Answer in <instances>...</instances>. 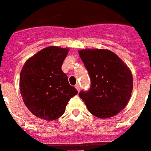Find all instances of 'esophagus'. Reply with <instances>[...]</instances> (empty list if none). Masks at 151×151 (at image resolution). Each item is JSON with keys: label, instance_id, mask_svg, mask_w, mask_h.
Masks as SVG:
<instances>
[{"label": "esophagus", "instance_id": "obj_1", "mask_svg": "<svg viewBox=\"0 0 151 151\" xmlns=\"http://www.w3.org/2000/svg\"><path fill=\"white\" fill-rule=\"evenodd\" d=\"M75 87H76V89L77 91H78V92H79V90H80V86H79V84H76V85L75 86Z\"/></svg>", "mask_w": 151, "mask_h": 151}]
</instances>
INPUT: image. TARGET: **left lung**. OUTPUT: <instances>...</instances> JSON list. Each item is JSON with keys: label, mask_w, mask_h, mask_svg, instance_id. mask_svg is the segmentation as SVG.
Segmentation results:
<instances>
[{"label": "left lung", "mask_w": 151, "mask_h": 151, "mask_svg": "<svg viewBox=\"0 0 151 151\" xmlns=\"http://www.w3.org/2000/svg\"><path fill=\"white\" fill-rule=\"evenodd\" d=\"M79 55L91 80L90 90L79 93L89 111L100 119L119 114L131 97V70L118 55L107 49H82Z\"/></svg>", "instance_id": "obj_1"}]
</instances>
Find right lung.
Returning <instances> with one entry per match:
<instances>
[{
	"mask_svg": "<svg viewBox=\"0 0 151 151\" xmlns=\"http://www.w3.org/2000/svg\"><path fill=\"white\" fill-rule=\"evenodd\" d=\"M68 48L50 46L25 62L19 87L25 105L40 119L53 121L65 113L68 101L78 93L61 70Z\"/></svg>",
	"mask_w": 151,
	"mask_h": 151,
	"instance_id": "right-lung-1",
	"label": "right lung"
}]
</instances>
